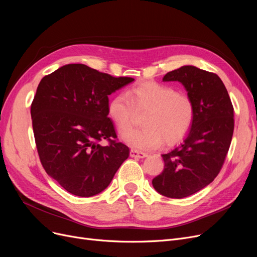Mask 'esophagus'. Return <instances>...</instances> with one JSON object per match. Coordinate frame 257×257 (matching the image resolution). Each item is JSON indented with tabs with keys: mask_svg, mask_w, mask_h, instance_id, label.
I'll use <instances>...</instances> for the list:
<instances>
[{
	"mask_svg": "<svg viewBox=\"0 0 257 257\" xmlns=\"http://www.w3.org/2000/svg\"><path fill=\"white\" fill-rule=\"evenodd\" d=\"M130 156L134 157V158H145V157L148 156V154L144 153V152H141V151H138V150H131L130 151Z\"/></svg>",
	"mask_w": 257,
	"mask_h": 257,
	"instance_id": "1",
	"label": "esophagus"
}]
</instances>
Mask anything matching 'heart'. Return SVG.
Returning <instances> with one entry per match:
<instances>
[{"label": "heart", "mask_w": 257, "mask_h": 257, "mask_svg": "<svg viewBox=\"0 0 257 257\" xmlns=\"http://www.w3.org/2000/svg\"><path fill=\"white\" fill-rule=\"evenodd\" d=\"M115 94L108 103L107 112L117 129L127 131L133 123L134 110L145 111L141 129L123 134V141L141 150H151L161 143L174 145L192 128L195 106L187 94L155 81L144 82L126 92Z\"/></svg>", "instance_id": "1"}]
</instances>
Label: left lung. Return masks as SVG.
I'll return each mask as SVG.
<instances>
[{
	"label": "left lung",
	"instance_id": "obj_1",
	"mask_svg": "<svg viewBox=\"0 0 257 257\" xmlns=\"http://www.w3.org/2000/svg\"><path fill=\"white\" fill-rule=\"evenodd\" d=\"M178 81L195 106L192 128L183 142L163 154L165 169L152 180L160 195L181 199L207 186L218 176L234 129L233 106L217 74L184 65L163 79Z\"/></svg>",
	"mask_w": 257,
	"mask_h": 257
}]
</instances>
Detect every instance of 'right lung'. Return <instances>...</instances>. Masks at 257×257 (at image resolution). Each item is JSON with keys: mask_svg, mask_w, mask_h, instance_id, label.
<instances>
[{"mask_svg": "<svg viewBox=\"0 0 257 257\" xmlns=\"http://www.w3.org/2000/svg\"><path fill=\"white\" fill-rule=\"evenodd\" d=\"M91 67L65 64L45 76L36 89L31 117L44 169L65 191L91 197L110 184L129 156L108 117V96L133 82ZM110 143L102 146L99 142Z\"/></svg>", "mask_w": 257, "mask_h": 257, "instance_id": "1", "label": "right lung"}]
</instances>
